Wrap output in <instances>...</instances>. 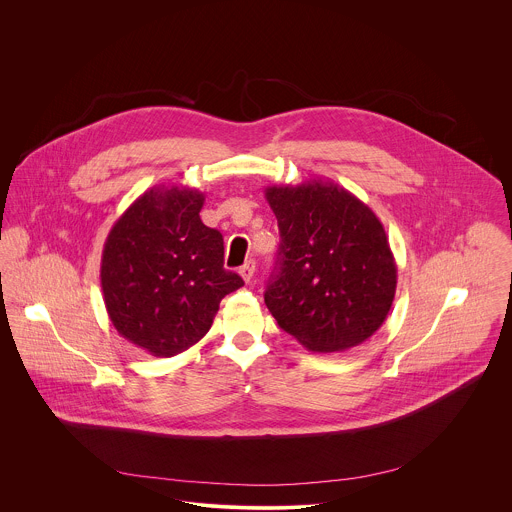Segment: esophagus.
<instances>
[{
	"label": "esophagus",
	"mask_w": 512,
	"mask_h": 512,
	"mask_svg": "<svg viewBox=\"0 0 512 512\" xmlns=\"http://www.w3.org/2000/svg\"><path fill=\"white\" fill-rule=\"evenodd\" d=\"M254 272H256V262L254 260H248L244 266H240L238 274L242 276V280L248 284L252 278H254Z\"/></svg>",
	"instance_id": "1"
}]
</instances>
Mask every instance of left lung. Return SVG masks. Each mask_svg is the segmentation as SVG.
<instances>
[{"label":"left lung","instance_id":"obj_1","mask_svg":"<svg viewBox=\"0 0 512 512\" xmlns=\"http://www.w3.org/2000/svg\"><path fill=\"white\" fill-rule=\"evenodd\" d=\"M266 199L282 238L264 293L278 325L315 353L365 343L396 293L382 222L353 193L321 179L268 187Z\"/></svg>","mask_w":512,"mask_h":512}]
</instances>
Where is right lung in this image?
Wrapping results in <instances>:
<instances>
[{
	"label": "right lung",
	"instance_id": "add662e5",
	"mask_svg": "<svg viewBox=\"0 0 512 512\" xmlns=\"http://www.w3.org/2000/svg\"><path fill=\"white\" fill-rule=\"evenodd\" d=\"M205 195L153 187L114 222L100 282L116 331L153 357H175L213 325L220 299L244 286L224 270V242L199 217Z\"/></svg>",
	"mask_w": 512,
	"mask_h": 512
}]
</instances>
